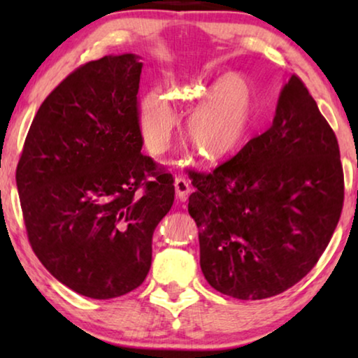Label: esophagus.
I'll return each instance as SVG.
<instances>
[{
  "label": "esophagus",
  "mask_w": 358,
  "mask_h": 358,
  "mask_svg": "<svg viewBox=\"0 0 358 358\" xmlns=\"http://www.w3.org/2000/svg\"><path fill=\"white\" fill-rule=\"evenodd\" d=\"M173 186H175V194H177V197L180 199V201H185V199L187 197V194H189V191H191L187 180L181 178V177L175 178Z\"/></svg>",
  "instance_id": "34e87169"
}]
</instances>
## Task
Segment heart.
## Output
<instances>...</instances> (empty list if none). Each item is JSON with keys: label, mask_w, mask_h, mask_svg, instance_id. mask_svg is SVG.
Listing matches in <instances>:
<instances>
[{"label": "heart", "mask_w": 358, "mask_h": 358, "mask_svg": "<svg viewBox=\"0 0 358 358\" xmlns=\"http://www.w3.org/2000/svg\"><path fill=\"white\" fill-rule=\"evenodd\" d=\"M180 101L197 106L187 121V137L203 161L220 162L238 155L256 132L257 96L243 76L227 74L208 87H189ZM136 118L150 153H164L178 121L171 98L161 90L145 93L137 102Z\"/></svg>", "instance_id": "obj_1"}]
</instances>
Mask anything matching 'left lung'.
Instances as JSON below:
<instances>
[{"mask_svg": "<svg viewBox=\"0 0 358 358\" xmlns=\"http://www.w3.org/2000/svg\"><path fill=\"white\" fill-rule=\"evenodd\" d=\"M189 178L202 273L234 299L292 287L317 264L341 216L336 136L296 76L282 87L268 131L213 172Z\"/></svg>", "mask_w": 358, "mask_h": 358, "instance_id": "obj_1", "label": "left lung"}]
</instances>
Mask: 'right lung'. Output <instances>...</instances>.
Listing matches in <instances>:
<instances>
[{
  "label": "right lung",
  "instance_id": "right-lung-1",
  "mask_svg": "<svg viewBox=\"0 0 358 358\" xmlns=\"http://www.w3.org/2000/svg\"><path fill=\"white\" fill-rule=\"evenodd\" d=\"M142 66L123 53L69 74L42 102L17 166L34 254L59 282L96 300L145 281L153 232L173 203L172 173L141 153Z\"/></svg>",
  "mask_w": 358,
  "mask_h": 358
}]
</instances>
